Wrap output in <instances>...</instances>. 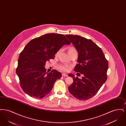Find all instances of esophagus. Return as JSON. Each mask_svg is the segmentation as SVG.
<instances>
[{"label": "esophagus", "mask_w": 126, "mask_h": 126, "mask_svg": "<svg viewBox=\"0 0 126 126\" xmlns=\"http://www.w3.org/2000/svg\"><path fill=\"white\" fill-rule=\"evenodd\" d=\"M62 76L63 77H67V75L66 73H62Z\"/></svg>", "instance_id": "obj_1"}]
</instances>
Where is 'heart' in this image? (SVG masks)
<instances>
[{"mask_svg":"<svg viewBox=\"0 0 126 126\" xmlns=\"http://www.w3.org/2000/svg\"><path fill=\"white\" fill-rule=\"evenodd\" d=\"M77 51L75 48H73V47H71V48H70L68 49V54L70 55V54H71L72 53H73L74 51ZM60 51H59L57 52V54H59ZM58 68H59V69H60V70H61V71H65V72H67L70 69V66H67L66 65H65V64H61V65H60L59 66H58Z\"/></svg>","mask_w":126,"mask_h":126,"instance_id":"heart-1","label":"heart"}]
</instances>
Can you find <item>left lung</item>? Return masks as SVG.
Listing matches in <instances>:
<instances>
[{
	"label": "left lung",
	"instance_id": "1",
	"mask_svg": "<svg viewBox=\"0 0 126 126\" xmlns=\"http://www.w3.org/2000/svg\"><path fill=\"white\" fill-rule=\"evenodd\" d=\"M66 36L78 52V64L74 71L84 75L80 79L69 74L73 78V83L68 90L79 100H88L96 94L106 81L108 61L102 49L91 40L77 35Z\"/></svg>",
	"mask_w": 126,
	"mask_h": 126
}]
</instances>
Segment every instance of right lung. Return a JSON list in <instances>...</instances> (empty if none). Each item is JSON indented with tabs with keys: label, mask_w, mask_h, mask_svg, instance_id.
Returning a JSON list of instances; mask_svg holds the SVG:
<instances>
[{
	"label": "right lung",
	"mask_w": 126,
	"mask_h": 126,
	"mask_svg": "<svg viewBox=\"0 0 126 126\" xmlns=\"http://www.w3.org/2000/svg\"><path fill=\"white\" fill-rule=\"evenodd\" d=\"M70 42L61 34L47 33L31 40L20 53L16 72L22 89L29 96L42 98L61 78L56 70L46 72L44 66L63 45Z\"/></svg>",
	"instance_id": "right-lung-1"
}]
</instances>
